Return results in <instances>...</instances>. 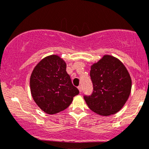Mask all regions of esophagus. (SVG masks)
Wrapping results in <instances>:
<instances>
[{
    "instance_id": "1",
    "label": "esophagus",
    "mask_w": 149,
    "mask_h": 149,
    "mask_svg": "<svg viewBox=\"0 0 149 149\" xmlns=\"http://www.w3.org/2000/svg\"><path fill=\"white\" fill-rule=\"evenodd\" d=\"M78 90H79L80 92H82V87L80 86V85H79V86L78 87Z\"/></svg>"
}]
</instances>
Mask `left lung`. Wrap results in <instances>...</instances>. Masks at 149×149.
I'll use <instances>...</instances> for the list:
<instances>
[{
	"instance_id": "obj_1",
	"label": "left lung",
	"mask_w": 149,
	"mask_h": 149,
	"mask_svg": "<svg viewBox=\"0 0 149 149\" xmlns=\"http://www.w3.org/2000/svg\"><path fill=\"white\" fill-rule=\"evenodd\" d=\"M90 75L93 91L90 95H84L88 107L101 116L119 111L132 88L131 78L123 64L112 56L104 55L91 66Z\"/></svg>"
}]
</instances>
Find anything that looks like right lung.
I'll return each mask as SVG.
<instances>
[{"label": "right lung", "instance_id": "1", "mask_svg": "<svg viewBox=\"0 0 149 149\" xmlns=\"http://www.w3.org/2000/svg\"><path fill=\"white\" fill-rule=\"evenodd\" d=\"M65 61L57 55L42 59L34 68L30 78L33 100L44 112L54 114L71 104L79 90L73 86L66 71Z\"/></svg>", "mask_w": 149, "mask_h": 149}]
</instances>
